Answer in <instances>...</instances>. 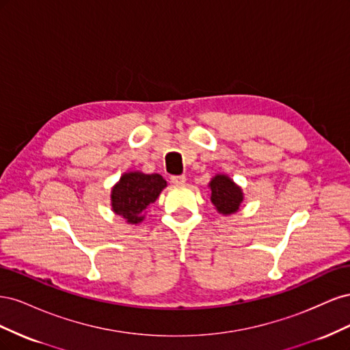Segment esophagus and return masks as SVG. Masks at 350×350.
Masks as SVG:
<instances>
[{
  "mask_svg": "<svg viewBox=\"0 0 350 350\" xmlns=\"http://www.w3.org/2000/svg\"><path fill=\"white\" fill-rule=\"evenodd\" d=\"M185 181H187V178L184 175H174V176H171V183L175 184V185H183V184H185Z\"/></svg>",
  "mask_w": 350,
  "mask_h": 350,
  "instance_id": "esophagus-1",
  "label": "esophagus"
}]
</instances>
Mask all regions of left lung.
<instances>
[{"instance_id": "left-lung-1", "label": "left lung", "mask_w": 350, "mask_h": 350, "mask_svg": "<svg viewBox=\"0 0 350 350\" xmlns=\"http://www.w3.org/2000/svg\"><path fill=\"white\" fill-rule=\"evenodd\" d=\"M207 187L210 189V200L217 213L224 216L237 213L243 201V193L242 188L234 183V179L225 174H216L210 179Z\"/></svg>"}]
</instances>
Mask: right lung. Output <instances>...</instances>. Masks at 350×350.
<instances>
[{"label": "right lung", "instance_id": "1", "mask_svg": "<svg viewBox=\"0 0 350 350\" xmlns=\"http://www.w3.org/2000/svg\"><path fill=\"white\" fill-rule=\"evenodd\" d=\"M166 181L159 174L140 171L124 172L111 189V207L129 225H140L147 210L166 188Z\"/></svg>", "mask_w": 350, "mask_h": 350}]
</instances>
